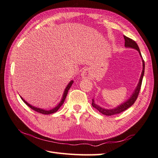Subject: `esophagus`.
I'll list each match as a JSON object with an SVG mask.
<instances>
[{"instance_id": "1", "label": "esophagus", "mask_w": 158, "mask_h": 158, "mask_svg": "<svg viewBox=\"0 0 158 158\" xmlns=\"http://www.w3.org/2000/svg\"><path fill=\"white\" fill-rule=\"evenodd\" d=\"M81 76L83 77H84V78H87V79H89V77H90V74L88 71V70L85 69L83 70V72L81 73Z\"/></svg>"}]
</instances>
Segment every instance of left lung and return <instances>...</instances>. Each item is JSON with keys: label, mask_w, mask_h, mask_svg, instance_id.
<instances>
[{"label": "left lung", "mask_w": 158, "mask_h": 158, "mask_svg": "<svg viewBox=\"0 0 158 158\" xmlns=\"http://www.w3.org/2000/svg\"><path fill=\"white\" fill-rule=\"evenodd\" d=\"M123 37H124V39H125V47H126V48H131L136 49L137 51L139 52L140 56L142 57L141 53H140V49H139L138 45H137V43L135 41H134V40L127 37V36H123ZM143 60V71L141 73V75H140L139 82L138 83V85H137V87H136V88L135 90V92H133L132 96H131V97L128 100H126L125 102L121 104L119 106H117L115 109H106L102 108V107H100L98 105H96V104L94 102V99H92V105L93 106V107H94L95 109H96L100 113H101L102 114H103V115H107V116H110V115H115V114H118V113H122L132 106L133 104L135 102L137 98H138L139 94L140 92V88H141L144 73H145V62H144L143 60Z\"/></svg>", "instance_id": "obj_1"}]
</instances>
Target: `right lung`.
Listing matches in <instances>:
<instances>
[{
    "instance_id": "right-lung-1",
    "label": "right lung",
    "mask_w": 158,
    "mask_h": 158,
    "mask_svg": "<svg viewBox=\"0 0 158 158\" xmlns=\"http://www.w3.org/2000/svg\"><path fill=\"white\" fill-rule=\"evenodd\" d=\"M73 83V81H70V83H69L68 85L66 86V89L64 90V94L62 96V98L61 101L60 102V103L55 107V108H53V109H52L51 110H44V109H42L36 108V107L30 105V104H28L27 102H26L25 100L22 98V97H21V98H22V100H23V101L26 103V105H27L30 107V108H31L32 110H35V111L38 112V113H40L45 114V115H49V114H52V113H56L57 110H58L60 109V107L63 105V103H64V100H65L66 97L67 96V94H68V91L69 90V89L70 88V87H71Z\"/></svg>"
}]
</instances>
